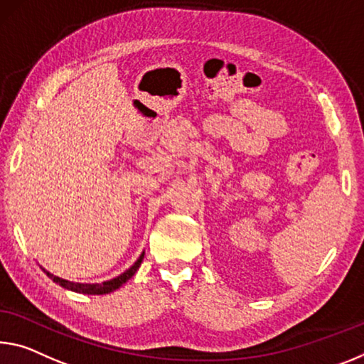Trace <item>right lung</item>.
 <instances>
[{"mask_svg": "<svg viewBox=\"0 0 364 364\" xmlns=\"http://www.w3.org/2000/svg\"><path fill=\"white\" fill-rule=\"evenodd\" d=\"M144 259V252L139 256V259L131 265V267L126 270L118 277H114L112 280H107L103 282V284H77V282H69L61 279V277H56L53 274H50L48 270H45L42 267V270L45 274H47L51 280L55 282V284L61 285L63 288H66V290H71V291H76V293H84V295H105V293H112L114 290H118L121 285H124L126 282H128L132 275L137 272V269H139V265Z\"/></svg>", "mask_w": 364, "mask_h": 364, "instance_id": "1", "label": "right lung"}]
</instances>
